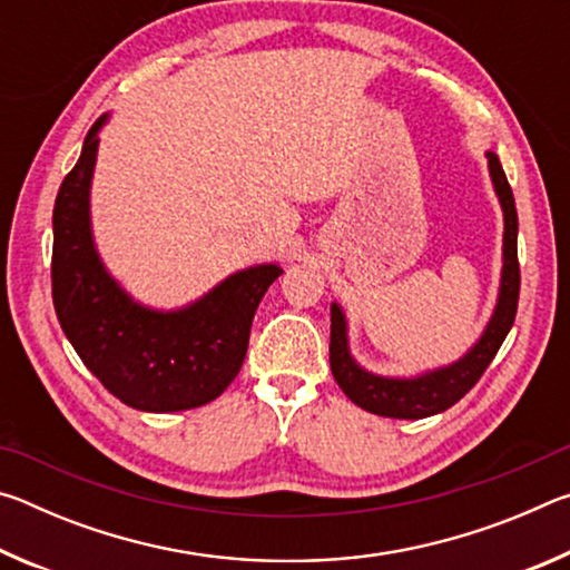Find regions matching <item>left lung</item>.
<instances>
[{"mask_svg": "<svg viewBox=\"0 0 570 570\" xmlns=\"http://www.w3.org/2000/svg\"><path fill=\"white\" fill-rule=\"evenodd\" d=\"M488 168L493 178L495 193L503 206L505 234H503V276H500V294L493 320L472 350L455 364L442 366L435 372H424L412 380L380 377L362 370L352 360L350 344H346V320L340 304H332V342H330V362L332 374L342 392L354 404L372 414L397 420H422L430 414L445 412L452 404L460 402L475 387V382L493 362L500 344L505 342L510 326L515 322L518 294H520V266H518V210L510 183L503 173V166L495 153H488Z\"/></svg>", "mask_w": 570, "mask_h": 570, "instance_id": "8db88e82", "label": "left lung"}]
</instances>
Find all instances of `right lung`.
<instances>
[{
	"instance_id": "right-lung-1",
	"label": "right lung",
	"mask_w": 570,
	"mask_h": 570,
	"mask_svg": "<svg viewBox=\"0 0 570 570\" xmlns=\"http://www.w3.org/2000/svg\"><path fill=\"white\" fill-rule=\"evenodd\" d=\"M85 135L52 214V302L85 366L128 407L180 412L208 404L236 380L246 360L250 322L282 266H250L178 312L140 306L105 272L90 230V180L98 132Z\"/></svg>"
}]
</instances>
